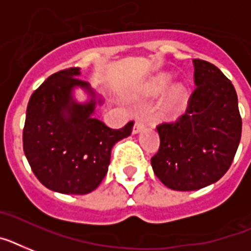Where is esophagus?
Instances as JSON below:
<instances>
[{"label": "esophagus", "mask_w": 251, "mask_h": 251, "mask_svg": "<svg viewBox=\"0 0 251 251\" xmlns=\"http://www.w3.org/2000/svg\"><path fill=\"white\" fill-rule=\"evenodd\" d=\"M146 127V122L143 120H136L135 124H134V127H132V134H138L139 131Z\"/></svg>", "instance_id": "1"}]
</instances>
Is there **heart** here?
<instances>
[{"label": "heart", "instance_id": "obj_1", "mask_svg": "<svg viewBox=\"0 0 251 251\" xmlns=\"http://www.w3.org/2000/svg\"><path fill=\"white\" fill-rule=\"evenodd\" d=\"M172 82V77L164 73V75H160L158 77L151 82L150 85V94L151 95H158V94H162L166 89L169 87ZM185 97H187V91H185L184 86L183 85H175L170 89L168 97H166V100H165L164 109L165 112L168 113L169 116H175L180 109H182L183 104H184Z\"/></svg>", "mask_w": 251, "mask_h": 251}]
</instances>
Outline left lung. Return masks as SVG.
Masks as SVG:
<instances>
[{
	"instance_id": "8db88e82",
	"label": "left lung",
	"mask_w": 251,
	"mask_h": 251,
	"mask_svg": "<svg viewBox=\"0 0 251 251\" xmlns=\"http://www.w3.org/2000/svg\"><path fill=\"white\" fill-rule=\"evenodd\" d=\"M195 85L185 113L157 126L154 174L174 191H196L218 182L231 166L241 139L242 120L235 87L221 69L193 59Z\"/></svg>"
}]
</instances>
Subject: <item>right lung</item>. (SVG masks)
<instances>
[{
	"mask_svg": "<svg viewBox=\"0 0 251 251\" xmlns=\"http://www.w3.org/2000/svg\"><path fill=\"white\" fill-rule=\"evenodd\" d=\"M78 76L79 68L73 67L49 77L28 101L23 129L32 172L46 188L66 195H86L100 184L112 148L131 134L134 125L130 121L116 130L93 117L95 93ZM77 86L91 94L87 103L73 99Z\"/></svg>",
	"mask_w": 251,
	"mask_h": 251,
	"instance_id": "right-lung-1",
	"label": "right lung"
}]
</instances>
